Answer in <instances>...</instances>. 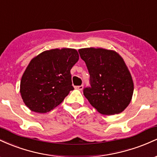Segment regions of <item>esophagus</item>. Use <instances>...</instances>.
<instances>
[{
	"label": "esophagus",
	"mask_w": 157,
	"mask_h": 157,
	"mask_svg": "<svg viewBox=\"0 0 157 157\" xmlns=\"http://www.w3.org/2000/svg\"><path fill=\"white\" fill-rule=\"evenodd\" d=\"M75 89L80 90V91H81V90H82V89H83V86L82 85H81V86H75Z\"/></svg>",
	"instance_id": "esophagus-1"
}]
</instances>
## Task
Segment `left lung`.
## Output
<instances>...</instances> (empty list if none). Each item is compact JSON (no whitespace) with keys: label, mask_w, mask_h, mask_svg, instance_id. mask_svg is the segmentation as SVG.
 Here are the masks:
<instances>
[{"label":"left lung","mask_w":157,"mask_h":157,"mask_svg":"<svg viewBox=\"0 0 157 157\" xmlns=\"http://www.w3.org/2000/svg\"><path fill=\"white\" fill-rule=\"evenodd\" d=\"M78 52L90 75L91 87L83 89L90 104L102 114L123 111L132 98L134 82L122 57L115 51L102 48Z\"/></svg>","instance_id":"obj_1"}]
</instances>
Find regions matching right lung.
<instances>
[{
	"label": "right lung",
	"mask_w": 157,
	"mask_h": 157,
	"mask_svg": "<svg viewBox=\"0 0 157 157\" xmlns=\"http://www.w3.org/2000/svg\"><path fill=\"white\" fill-rule=\"evenodd\" d=\"M79 60L74 48L47 50L30 61L21 81L20 92L31 111L46 113L63 101L70 91L71 68Z\"/></svg>",
	"instance_id": "obj_1"
}]
</instances>
